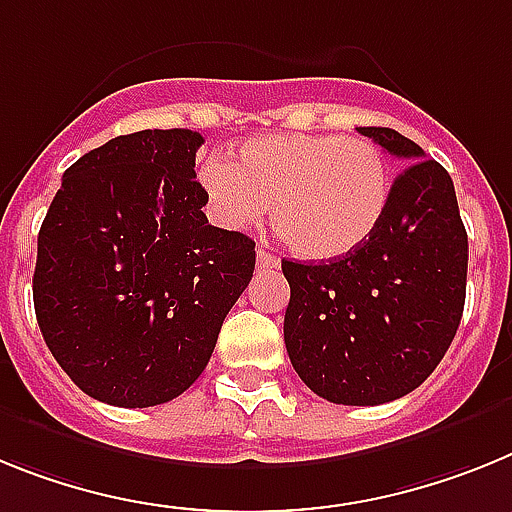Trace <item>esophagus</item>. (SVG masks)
I'll return each instance as SVG.
<instances>
[{"label":"esophagus","mask_w":512,"mask_h":512,"mask_svg":"<svg viewBox=\"0 0 512 512\" xmlns=\"http://www.w3.org/2000/svg\"><path fill=\"white\" fill-rule=\"evenodd\" d=\"M278 265H281V260H278V257L270 255L265 247H257V270H260V273H265V270H275Z\"/></svg>","instance_id":"obj_1"}]
</instances>
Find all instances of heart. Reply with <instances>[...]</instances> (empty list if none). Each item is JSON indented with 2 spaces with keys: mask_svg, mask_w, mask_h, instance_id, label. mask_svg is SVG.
Wrapping results in <instances>:
<instances>
[{
  "mask_svg": "<svg viewBox=\"0 0 512 512\" xmlns=\"http://www.w3.org/2000/svg\"><path fill=\"white\" fill-rule=\"evenodd\" d=\"M213 213L231 229L260 221L273 203L275 229L296 255L332 260L368 242L389 206L384 154L363 136L278 133L244 141L201 167Z\"/></svg>",
  "mask_w": 512,
  "mask_h": 512,
  "instance_id": "obj_1",
  "label": "heart"
}]
</instances>
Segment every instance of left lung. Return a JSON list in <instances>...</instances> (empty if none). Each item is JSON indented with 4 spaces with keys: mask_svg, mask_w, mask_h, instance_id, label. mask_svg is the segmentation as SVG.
Segmentation results:
<instances>
[{
    "mask_svg": "<svg viewBox=\"0 0 512 512\" xmlns=\"http://www.w3.org/2000/svg\"><path fill=\"white\" fill-rule=\"evenodd\" d=\"M404 162L368 242L330 262L283 260V337L314 394L373 407L410 394L443 361L466 299L469 239L453 180L394 128H358Z\"/></svg>",
    "mask_w": 512,
    "mask_h": 512,
    "instance_id": "1",
    "label": "left lung"
}]
</instances>
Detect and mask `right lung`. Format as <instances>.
Here are the masks:
<instances>
[{
	"label": "right lung",
	"instance_id": "obj_1",
	"mask_svg": "<svg viewBox=\"0 0 512 512\" xmlns=\"http://www.w3.org/2000/svg\"><path fill=\"white\" fill-rule=\"evenodd\" d=\"M188 128L110 139L64 172L33 273L48 350L115 407L180 397L255 270V242L211 226Z\"/></svg>",
	"mask_w": 512,
	"mask_h": 512
}]
</instances>
